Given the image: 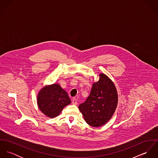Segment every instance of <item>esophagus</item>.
<instances>
[{
    "instance_id": "esophagus-1",
    "label": "esophagus",
    "mask_w": 158,
    "mask_h": 158,
    "mask_svg": "<svg viewBox=\"0 0 158 158\" xmlns=\"http://www.w3.org/2000/svg\"><path fill=\"white\" fill-rule=\"evenodd\" d=\"M72 103L73 105H77V98H73L72 99Z\"/></svg>"
}]
</instances>
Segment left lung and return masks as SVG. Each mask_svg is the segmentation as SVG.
Returning <instances> with one entry per match:
<instances>
[{
    "label": "left lung",
    "instance_id": "1",
    "mask_svg": "<svg viewBox=\"0 0 158 158\" xmlns=\"http://www.w3.org/2000/svg\"><path fill=\"white\" fill-rule=\"evenodd\" d=\"M118 103V94L113 81L105 73L92 85L90 95L78 108L86 122L93 127L105 125L113 117Z\"/></svg>",
    "mask_w": 158,
    "mask_h": 158
}]
</instances>
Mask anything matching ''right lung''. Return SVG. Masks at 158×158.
Wrapping results in <instances>:
<instances>
[{"label": "right lung", "mask_w": 158, "mask_h": 158, "mask_svg": "<svg viewBox=\"0 0 158 158\" xmlns=\"http://www.w3.org/2000/svg\"><path fill=\"white\" fill-rule=\"evenodd\" d=\"M70 103L68 93L57 83L44 86L37 96V105L40 110L52 118L58 116L63 108Z\"/></svg>", "instance_id": "obj_1"}]
</instances>
